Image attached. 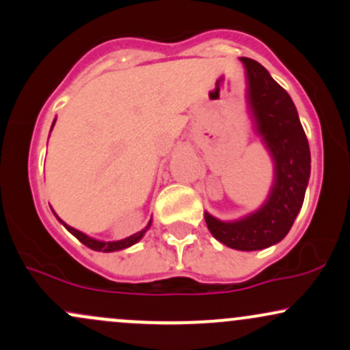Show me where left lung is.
Here are the masks:
<instances>
[{"mask_svg": "<svg viewBox=\"0 0 350 350\" xmlns=\"http://www.w3.org/2000/svg\"><path fill=\"white\" fill-rule=\"evenodd\" d=\"M241 60L256 129L273 159V185L256 213L237 221H219L204 213V221L209 232L228 247L260 250L280 242L297 219L310 180L311 154L290 94L258 62L247 57Z\"/></svg>", "mask_w": 350, "mask_h": 350, "instance_id": "left-lung-1", "label": "left lung"}]
</instances>
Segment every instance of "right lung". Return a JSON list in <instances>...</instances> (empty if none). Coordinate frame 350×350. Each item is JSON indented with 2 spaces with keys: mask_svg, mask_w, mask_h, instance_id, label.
<instances>
[{
  "mask_svg": "<svg viewBox=\"0 0 350 350\" xmlns=\"http://www.w3.org/2000/svg\"><path fill=\"white\" fill-rule=\"evenodd\" d=\"M53 124H55V121H53ZM53 124H52V127H53ZM51 131H52V129H51ZM53 215H55V213H53ZM55 216H57V215H55ZM57 219H59L60 223L64 224L65 228H67V231H68V232H72L73 236H75L77 239L81 242V244H85L86 247H90V249H93V250H98V252H114V250H122V249H126V247H131V245L135 244V242L141 241V239H142V236H144V232H146L147 229L150 228V221H149V224H147L146 228L142 229V231L135 232V234H133V236L126 237V239H121V241H113V242H103V241H96V239H93V237H88V236H86V234L80 232V231H77V229H75V228H72V226L65 224L64 221H62L59 216H57Z\"/></svg>",
  "mask_w": 350,
  "mask_h": 350,
  "instance_id": "1",
  "label": "right lung"
}]
</instances>
